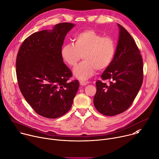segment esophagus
I'll return each instance as SVG.
<instances>
[{"instance_id": "34e87169", "label": "esophagus", "mask_w": 159, "mask_h": 159, "mask_svg": "<svg viewBox=\"0 0 159 159\" xmlns=\"http://www.w3.org/2000/svg\"><path fill=\"white\" fill-rule=\"evenodd\" d=\"M88 84H89L88 82H85V81H82V80L80 81V85H82V86L86 85Z\"/></svg>"}]
</instances>
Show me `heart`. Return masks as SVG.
<instances>
[{
  "label": "heart",
  "mask_w": 159,
  "mask_h": 159,
  "mask_svg": "<svg viewBox=\"0 0 159 159\" xmlns=\"http://www.w3.org/2000/svg\"><path fill=\"white\" fill-rule=\"evenodd\" d=\"M116 52L115 40L93 30L77 33L74 44H64L60 50L63 60L70 66H75L83 56L84 61L73 70L74 76L80 80L93 77L96 69L102 70L111 63Z\"/></svg>",
  "instance_id": "obj_1"
}]
</instances>
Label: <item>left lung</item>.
<instances>
[{
	"label": "left lung",
	"mask_w": 159,
	"mask_h": 159,
	"mask_svg": "<svg viewBox=\"0 0 159 159\" xmlns=\"http://www.w3.org/2000/svg\"><path fill=\"white\" fill-rule=\"evenodd\" d=\"M119 38L111 63L96 83L94 98L96 109L106 116L125 111L137 96L143 82V60L139 49L129 33L120 24Z\"/></svg>",
	"instance_id": "obj_1"
}]
</instances>
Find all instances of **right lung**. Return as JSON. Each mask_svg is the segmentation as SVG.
<instances>
[{"label": "right lung", "instance_id": "add662e5", "mask_svg": "<svg viewBox=\"0 0 159 159\" xmlns=\"http://www.w3.org/2000/svg\"><path fill=\"white\" fill-rule=\"evenodd\" d=\"M75 26L62 22L52 30L34 33L22 43L17 53L16 75L20 92L41 116L64 115L79 89L77 80L69 81L72 72L60 55L66 34Z\"/></svg>", "mask_w": 159, "mask_h": 159}]
</instances>
